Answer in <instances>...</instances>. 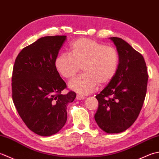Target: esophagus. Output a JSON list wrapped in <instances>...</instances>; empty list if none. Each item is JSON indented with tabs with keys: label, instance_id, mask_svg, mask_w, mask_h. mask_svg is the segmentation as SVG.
Instances as JSON below:
<instances>
[{
	"label": "esophagus",
	"instance_id": "obj_1",
	"mask_svg": "<svg viewBox=\"0 0 159 159\" xmlns=\"http://www.w3.org/2000/svg\"><path fill=\"white\" fill-rule=\"evenodd\" d=\"M85 98V96H82V95H77L76 96V100H84Z\"/></svg>",
	"mask_w": 159,
	"mask_h": 159
}]
</instances>
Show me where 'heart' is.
Returning <instances> with one entry per match:
<instances>
[{"mask_svg": "<svg viewBox=\"0 0 159 159\" xmlns=\"http://www.w3.org/2000/svg\"><path fill=\"white\" fill-rule=\"evenodd\" d=\"M55 64L57 72L66 79H74L83 67L84 74L70 81L69 87L87 95L98 85L105 86L112 81L119 67V55L112 46L80 38L71 44L70 54L59 55Z\"/></svg>", "mask_w": 159, "mask_h": 159, "instance_id": "heart-1", "label": "heart"}]
</instances>
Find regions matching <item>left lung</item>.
<instances>
[{
  "mask_svg": "<svg viewBox=\"0 0 159 159\" xmlns=\"http://www.w3.org/2000/svg\"><path fill=\"white\" fill-rule=\"evenodd\" d=\"M119 55L116 76L96 98L95 120L107 133H119L135 121L146 95L148 74L143 57L120 38H110Z\"/></svg>",
  "mask_w": 159,
  "mask_h": 159,
  "instance_id": "8db88e82",
  "label": "left lung"
}]
</instances>
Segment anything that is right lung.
<instances>
[{
	"mask_svg": "<svg viewBox=\"0 0 159 159\" xmlns=\"http://www.w3.org/2000/svg\"><path fill=\"white\" fill-rule=\"evenodd\" d=\"M65 35L46 36L24 48L13 66L12 98L17 111L30 130L47 137L61 129L67 121V105L76 94L61 92L66 83L55 67Z\"/></svg>",
	"mask_w": 159,
	"mask_h": 159,
	"instance_id": "obj_1",
	"label": "right lung"
}]
</instances>
